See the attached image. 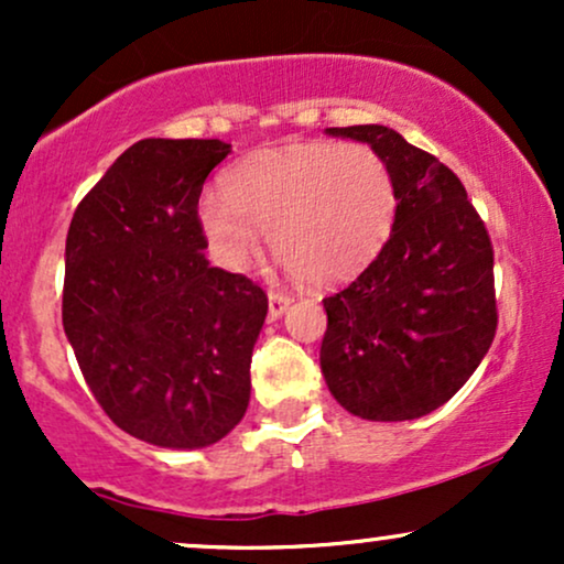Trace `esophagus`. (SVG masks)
Returning a JSON list of instances; mask_svg holds the SVG:
<instances>
[{
    "instance_id": "esophagus-1",
    "label": "esophagus",
    "mask_w": 564,
    "mask_h": 564,
    "mask_svg": "<svg viewBox=\"0 0 564 564\" xmlns=\"http://www.w3.org/2000/svg\"><path fill=\"white\" fill-rule=\"evenodd\" d=\"M291 304V296L286 291H270L268 294V313L270 318H281L286 313V307Z\"/></svg>"
}]
</instances>
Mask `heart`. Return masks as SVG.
<instances>
[{"label": "heart", "mask_w": 564, "mask_h": 564, "mask_svg": "<svg viewBox=\"0 0 564 564\" xmlns=\"http://www.w3.org/2000/svg\"><path fill=\"white\" fill-rule=\"evenodd\" d=\"M223 191L200 193L196 223L219 268L243 270L270 246L307 283L364 270L390 238L398 183L366 142H294L238 161Z\"/></svg>", "instance_id": "obj_1"}]
</instances>
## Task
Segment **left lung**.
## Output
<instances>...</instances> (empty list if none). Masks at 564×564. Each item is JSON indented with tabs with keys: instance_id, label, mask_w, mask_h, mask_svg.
Wrapping results in <instances>:
<instances>
[{
	"instance_id": "1",
	"label": "left lung",
	"mask_w": 564,
	"mask_h": 564,
	"mask_svg": "<svg viewBox=\"0 0 564 564\" xmlns=\"http://www.w3.org/2000/svg\"><path fill=\"white\" fill-rule=\"evenodd\" d=\"M326 132L387 159L398 215L377 260L323 300V377L355 416L419 419L462 390L494 345V243L462 180L432 153L381 124Z\"/></svg>"
}]
</instances>
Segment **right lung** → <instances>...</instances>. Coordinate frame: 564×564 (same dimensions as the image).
Segmentation results:
<instances>
[{"label":"right lung","mask_w":564,"mask_h":564,"mask_svg":"<svg viewBox=\"0 0 564 564\" xmlns=\"http://www.w3.org/2000/svg\"><path fill=\"white\" fill-rule=\"evenodd\" d=\"M223 140L148 138L76 206L63 328L116 426L161 448H206L243 419L268 294L212 268L196 223Z\"/></svg>","instance_id":"1"}]
</instances>
